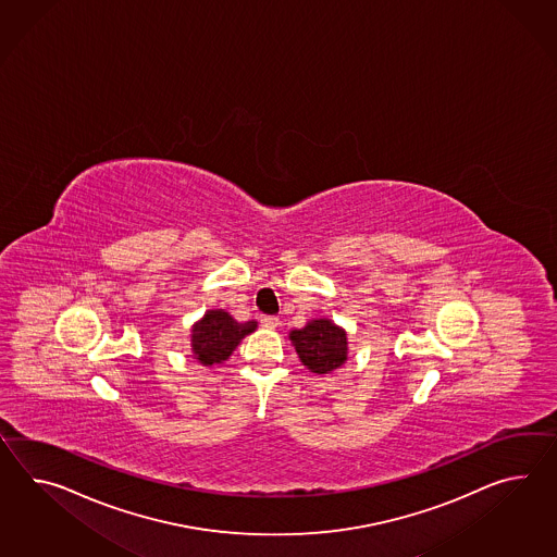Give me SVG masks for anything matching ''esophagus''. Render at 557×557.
<instances>
[{"label":"esophagus","mask_w":557,"mask_h":557,"mask_svg":"<svg viewBox=\"0 0 557 557\" xmlns=\"http://www.w3.org/2000/svg\"><path fill=\"white\" fill-rule=\"evenodd\" d=\"M261 324L273 330V327L280 326V318H275V315H261Z\"/></svg>","instance_id":"esophagus-1"}]
</instances>
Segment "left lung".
Here are the masks:
<instances>
[{"instance_id":"8db88e82","label":"left lung","mask_w":557,"mask_h":557,"mask_svg":"<svg viewBox=\"0 0 557 557\" xmlns=\"http://www.w3.org/2000/svg\"><path fill=\"white\" fill-rule=\"evenodd\" d=\"M289 339L301 364L313 374H330L348 360L346 330L326 318L312 320L299 330H292Z\"/></svg>"}]
</instances>
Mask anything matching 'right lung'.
I'll return each mask as SVG.
<instances>
[{
  "label": "right lung",
  "mask_w": 557,
  "mask_h": 557,
  "mask_svg": "<svg viewBox=\"0 0 557 557\" xmlns=\"http://www.w3.org/2000/svg\"><path fill=\"white\" fill-rule=\"evenodd\" d=\"M258 322H237L225 310H209L190 330V350L195 360L203 367L223 364L230 358L237 344L251 332H256Z\"/></svg>",
  "instance_id": "right-lung-1"
}]
</instances>
